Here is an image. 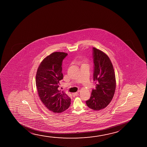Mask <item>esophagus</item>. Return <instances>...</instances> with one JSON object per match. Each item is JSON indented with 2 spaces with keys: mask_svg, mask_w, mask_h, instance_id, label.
I'll use <instances>...</instances> for the list:
<instances>
[{
  "mask_svg": "<svg viewBox=\"0 0 147 147\" xmlns=\"http://www.w3.org/2000/svg\"><path fill=\"white\" fill-rule=\"evenodd\" d=\"M79 91H78V92ZM77 95H78V92H76L73 93H72V96L73 97L76 96H77Z\"/></svg>",
  "mask_w": 147,
  "mask_h": 147,
  "instance_id": "34e87169",
  "label": "esophagus"
}]
</instances>
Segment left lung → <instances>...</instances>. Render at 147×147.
Segmentation results:
<instances>
[{"instance_id": "8db88e82", "label": "left lung", "mask_w": 147, "mask_h": 147, "mask_svg": "<svg viewBox=\"0 0 147 147\" xmlns=\"http://www.w3.org/2000/svg\"><path fill=\"white\" fill-rule=\"evenodd\" d=\"M93 81L96 84L90 98L86 101L90 109L99 111L108 105L113 99L116 88L115 71L109 57L102 51L93 48Z\"/></svg>"}]
</instances>
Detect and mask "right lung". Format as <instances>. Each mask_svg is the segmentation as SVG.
Instances as JSON below:
<instances>
[{"label": "right lung", "mask_w": 147, "mask_h": 147, "mask_svg": "<svg viewBox=\"0 0 147 147\" xmlns=\"http://www.w3.org/2000/svg\"><path fill=\"white\" fill-rule=\"evenodd\" d=\"M67 55L64 52L53 53L40 63L36 72L38 96L45 107L54 113H62L70 105V98L58 89L59 82L63 78V61Z\"/></svg>", "instance_id": "1"}]
</instances>
